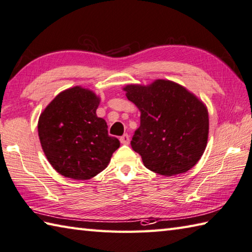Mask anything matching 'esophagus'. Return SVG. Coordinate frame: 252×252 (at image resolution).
Listing matches in <instances>:
<instances>
[{"instance_id":"1","label":"esophagus","mask_w":252,"mask_h":252,"mask_svg":"<svg viewBox=\"0 0 252 252\" xmlns=\"http://www.w3.org/2000/svg\"><path fill=\"white\" fill-rule=\"evenodd\" d=\"M129 136H128V133H124L121 138H120V141L121 143H123V145H128L129 143Z\"/></svg>"}]
</instances>
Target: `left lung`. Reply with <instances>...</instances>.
Masks as SVG:
<instances>
[{
	"label": "left lung",
	"mask_w": 252,
	"mask_h": 252,
	"mask_svg": "<svg viewBox=\"0 0 252 252\" xmlns=\"http://www.w3.org/2000/svg\"><path fill=\"white\" fill-rule=\"evenodd\" d=\"M127 99L140 110V126L130 145L150 171L164 176L185 173L197 164L208 142L209 116L201 101L173 81L129 85Z\"/></svg>",
	"instance_id": "left-lung-1"
}]
</instances>
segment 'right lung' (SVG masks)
Wrapping results in <instances>:
<instances>
[{"label": "right lung", "instance_id": "right-lung-1", "mask_svg": "<svg viewBox=\"0 0 252 252\" xmlns=\"http://www.w3.org/2000/svg\"><path fill=\"white\" fill-rule=\"evenodd\" d=\"M100 100L94 92L74 87L61 92L39 117L41 146L50 164L61 175L89 179L103 171L120 148L96 116Z\"/></svg>", "mask_w": 252, "mask_h": 252}]
</instances>
